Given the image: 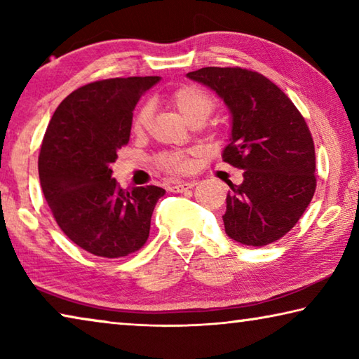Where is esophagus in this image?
Here are the masks:
<instances>
[{
  "mask_svg": "<svg viewBox=\"0 0 359 359\" xmlns=\"http://www.w3.org/2000/svg\"><path fill=\"white\" fill-rule=\"evenodd\" d=\"M194 185H196V182H171L169 184V191L172 193H182V191H187L190 190V188H193Z\"/></svg>",
  "mask_w": 359,
  "mask_h": 359,
  "instance_id": "esophagus-1",
  "label": "esophagus"
}]
</instances>
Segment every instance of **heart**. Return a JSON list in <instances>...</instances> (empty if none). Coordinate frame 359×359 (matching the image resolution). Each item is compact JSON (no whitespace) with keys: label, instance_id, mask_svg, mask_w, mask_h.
Wrapping results in <instances>:
<instances>
[{"label":"heart","instance_id":"1","mask_svg":"<svg viewBox=\"0 0 359 359\" xmlns=\"http://www.w3.org/2000/svg\"><path fill=\"white\" fill-rule=\"evenodd\" d=\"M169 101L188 123L204 121L215 107V100L208 92H204L203 88L193 87V85H184V87L175 88L169 95ZM150 114L151 109L149 104H144L139 109L135 115V120H133V131L142 133L147 128ZM156 163L158 166L168 172H185L191 166L188 154H184V151H165V154L156 158Z\"/></svg>","mask_w":359,"mask_h":359}]
</instances>
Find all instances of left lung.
Masks as SVG:
<instances>
[{
  "label": "left lung",
  "instance_id": "obj_1",
  "mask_svg": "<svg viewBox=\"0 0 359 359\" xmlns=\"http://www.w3.org/2000/svg\"><path fill=\"white\" fill-rule=\"evenodd\" d=\"M187 77L214 90L233 118L222 158L244 169V180L229 185L224 231L244 245L272 244L297 223L317 187L313 139L306 120L259 72L209 66Z\"/></svg>",
  "mask_w": 359,
  "mask_h": 359
}]
</instances>
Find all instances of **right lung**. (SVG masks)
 <instances>
[{"label":"right lung","mask_w":359,"mask_h":359,"mask_svg":"<svg viewBox=\"0 0 359 359\" xmlns=\"http://www.w3.org/2000/svg\"><path fill=\"white\" fill-rule=\"evenodd\" d=\"M158 76L83 85L60 102L42 141L39 180L60 229L83 250L120 258L144 247L155 204L166 191L120 188L111 165L128 144L133 111Z\"/></svg>","instance_id":"right-lung-1"}]
</instances>
